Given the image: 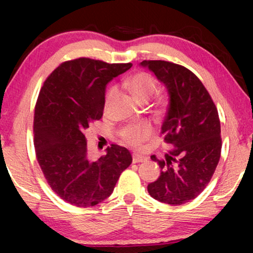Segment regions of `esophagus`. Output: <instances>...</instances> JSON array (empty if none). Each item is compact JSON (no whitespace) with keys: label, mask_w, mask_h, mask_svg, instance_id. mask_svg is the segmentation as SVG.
Listing matches in <instances>:
<instances>
[{"label":"esophagus","mask_w":253,"mask_h":253,"mask_svg":"<svg viewBox=\"0 0 253 253\" xmlns=\"http://www.w3.org/2000/svg\"><path fill=\"white\" fill-rule=\"evenodd\" d=\"M146 160H147V158L146 157H143V155L133 154V157H132L133 164H139V162H145Z\"/></svg>","instance_id":"obj_1"}]
</instances>
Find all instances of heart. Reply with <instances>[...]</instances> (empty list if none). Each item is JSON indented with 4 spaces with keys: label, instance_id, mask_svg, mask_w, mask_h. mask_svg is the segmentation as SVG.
Returning a JSON list of instances; mask_svg holds the SVG:
<instances>
[{
    "label": "heart",
    "instance_id": "obj_1",
    "mask_svg": "<svg viewBox=\"0 0 253 253\" xmlns=\"http://www.w3.org/2000/svg\"><path fill=\"white\" fill-rule=\"evenodd\" d=\"M126 87L139 102H146L157 89V81L147 72H137L126 81ZM116 94V88L110 87L106 94V103H109ZM154 133V127L147 121L127 124L121 130L120 136L124 143L132 147H139Z\"/></svg>",
    "mask_w": 253,
    "mask_h": 253
}]
</instances>
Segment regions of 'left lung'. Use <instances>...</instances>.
<instances>
[{"mask_svg": "<svg viewBox=\"0 0 253 253\" xmlns=\"http://www.w3.org/2000/svg\"><path fill=\"white\" fill-rule=\"evenodd\" d=\"M140 65L167 88L169 103L161 133L174 146L165 160L151 157L161 174L147 191L159 202L182 205L204 191L219 164V114L205 86L189 69L166 61H143Z\"/></svg>", "mask_w": 253, "mask_h": 253, "instance_id": "8db88e82", "label": "left lung"}]
</instances>
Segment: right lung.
<instances>
[{
	"label": "right lung",
	"mask_w": 253,
	"mask_h": 253,
	"mask_svg": "<svg viewBox=\"0 0 253 253\" xmlns=\"http://www.w3.org/2000/svg\"><path fill=\"white\" fill-rule=\"evenodd\" d=\"M131 67L82 57L58 65L43 83L34 110V148L51 190L71 205L95 206L108 198L132 162L126 147L114 144L92 161L85 137L103 115L107 84Z\"/></svg>",
	"instance_id": "add662e5"
}]
</instances>
